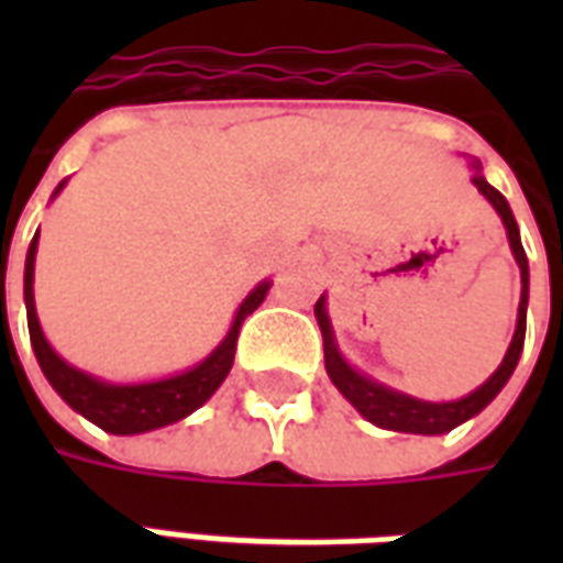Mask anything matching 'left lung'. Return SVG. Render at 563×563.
<instances>
[{"mask_svg": "<svg viewBox=\"0 0 563 563\" xmlns=\"http://www.w3.org/2000/svg\"><path fill=\"white\" fill-rule=\"evenodd\" d=\"M473 186L483 192L488 201H492V208L497 210V217L504 220V229H507L509 238V250H512V256L519 262L521 271V301H519V319H516V334H512V341H509V350L504 355V362L497 367L492 377L485 379L483 386L476 391H471L467 398H459V401H419V398H410V395H404V391H395L389 386H383L377 379L365 377V374H358L355 367H350V362L343 358L341 350H338V343H334V331H331L329 322V310H325V295L317 301V322L319 329H322V343H325V371H329L331 383L338 386L346 401L353 404L358 413L365 416L367 422L379 424V428H389V431H404V434H446L452 431L455 424L467 422L473 416L485 410L488 404L495 401V395L504 386H507V379L512 377V371L519 365V355L521 346H525V322H528V256H525V246H521L519 238V225H516V217H512V210H509L507 198L497 192L495 186L485 180L483 174H479V165L473 162Z\"/></svg>", "mask_w": 563, "mask_h": 563, "instance_id": "8db88e82", "label": "left lung"}]
</instances>
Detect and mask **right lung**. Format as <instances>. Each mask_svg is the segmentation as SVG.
Returning <instances> with one entry per match:
<instances>
[{
    "instance_id": "1",
    "label": "right lung",
    "mask_w": 563,
    "mask_h": 563,
    "mask_svg": "<svg viewBox=\"0 0 563 563\" xmlns=\"http://www.w3.org/2000/svg\"><path fill=\"white\" fill-rule=\"evenodd\" d=\"M63 186H66V180L56 186V192ZM35 253H38V232L32 238L30 253H26V271H23V301H26V322H30V341L32 350H35V358H38L44 377L54 386L56 395L71 410H78L84 419L99 424L108 434H144V431L180 422L189 413H196L198 407L208 401L213 391L220 389L222 379L229 377L234 362V346H238V334H241V322L265 301V295L271 289V283L262 280L253 292L246 295L244 305L238 307V313H234L229 334L222 338L220 346L205 362H198L196 367H189V371L177 374V377L117 386V383H104V379H96L90 374L78 371V367H71L47 343L42 325H38L35 292H32Z\"/></svg>"
}]
</instances>
